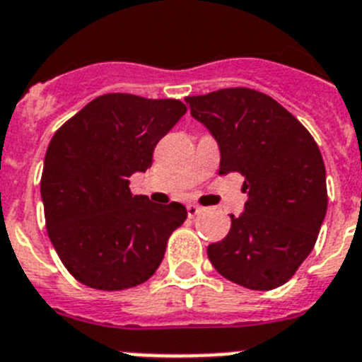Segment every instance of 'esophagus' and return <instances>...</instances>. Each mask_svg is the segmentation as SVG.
I'll return each mask as SVG.
<instances>
[{
    "label": "esophagus",
    "mask_w": 362,
    "mask_h": 362,
    "mask_svg": "<svg viewBox=\"0 0 362 362\" xmlns=\"http://www.w3.org/2000/svg\"><path fill=\"white\" fill-rule=\"evenodd\" d=\"M187 211H188V217L194 218V217H197V215L201 214V211H203V208L197 206V204H188Z\"/></svg>",
    "instance_id": "esophagus-1"
}]
</instances>
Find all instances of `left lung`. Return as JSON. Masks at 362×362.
Returning <instances> with one entry per match:
<instances>
[{"instance_id":"left-lung-1","label":"left lung","mask_w":362,"mask_h":362,"mask_svg":"<svg viewBox=\"0 0 362 362\" xmlns=\"http://www.w3.org/2000/svg\"><path fill=\"white\" fill-rule=\"evenodd\" d=\"M221 151V174L240 172L247 194L230 233L208 246L233 284L276 289L309 257L327 215V174L316 141L276 100L247 88L187 97Z\"/></svg>"}]
</instances>
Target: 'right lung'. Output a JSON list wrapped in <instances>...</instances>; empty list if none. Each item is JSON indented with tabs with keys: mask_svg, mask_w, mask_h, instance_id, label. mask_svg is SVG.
<instances>
[{
	"mask_svg": "<svg viewBox=\"0 0 362 362\" xmlns=\"http://www.w3.org/2000/svg\"><path fill=\"white\" fill-rule=\"evenodd\" d=\"M185 112L187 105L172 98L109 93L53 134L41 177L46 230L81 284L129 289L159 267L187 208L132 195L129 177L151 167L154 147Z\"/></svg>",
	"mask_w": 362,
	"mask_h": 362,
	"instance_id": "1",
	"label": "right lung"
}]
</instances>
